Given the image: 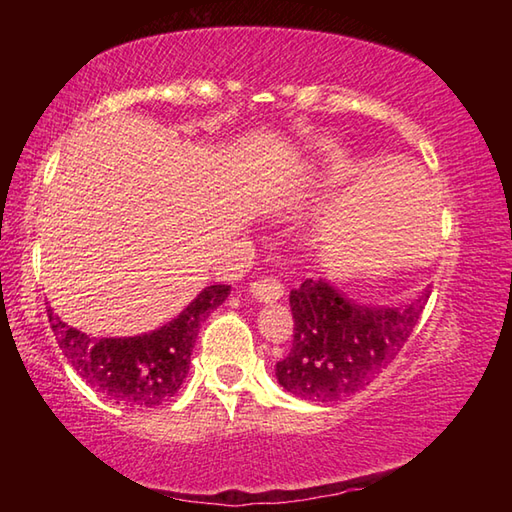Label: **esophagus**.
I'll list each match as a JSON object with an SVG mask.
<instances>
[{"label": "esophagus", "mask_w": 512, "mask_h": 512, "mask_svg": "<svg viewBox=\"0 0 512 512\" xmlns=\"http://www.w3.org/2000/svg\"><path fill=\"white\" fill-rule=\"evenodd\" d=\"M250 293H253L259 302H275L282 298L284 287L280 280H275V277H259V280L250 282Z\"/></svg>", "instance_id": "esophagus-1"}]
</instances>
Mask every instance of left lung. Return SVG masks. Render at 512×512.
I'll return each instance as SVG.
<instances>
[{
  "instance_id": "obj_1",
  "label": "left lung",
  "mask_w": 512,
  "mask_h": 512,
  "mask_svg": "<svg viewBox=\"0 0 512 512\" xmlns=\"http://www.w3.org/2000/svg\"><path fill=\"white\" fill-rule=\"evenodd\" d=\"M429 300V291L402 307H363L325 280L291 291L293 345L277 361L284 391L309 402H336L368 386L400 354Z\"/></svg>"
}]
</instances>
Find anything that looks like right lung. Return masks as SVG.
Instances as JSON below:
<instances>
[{"mask_svg":"<svg viewBox=\"0 0 512 512\" xmlns=\"http://www.w3.org/2000/svg\"><path fill=\"white\" fill-rule=\"evenodd\" d=\"M228 293L230 284H212L171 323L128 339H97L63 323L54 309L47 314L60 350L94 391L115 404L155 409L183 386L198 329Z\"/></svg>","mask_w":512,"mask_h":512,"instance_id":"obj_1","label":"right lung"}]
</instances>
